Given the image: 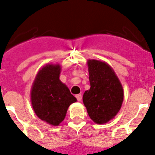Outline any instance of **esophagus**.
<instances>
[{
    "instance_id": "esophagus-1",
    "label": "esophagus",
    "mask_w": 155,
    "mask_h": 155,
    "mask_svg": "<svg viewBox=\"0 0 155 155\" xmlns=\"http://www.w3.org/2000/svg\"><path fill=\"white\" fill-rule=\"evenodd\" d=\"M76 98H77L78 101H80L82 100V95L81 94H78V95H76Z\"/></svg>"
}]
</instances>
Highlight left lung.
<instances>
[{"label":"left lung","mask_w":155,"mask_h":155,"mask_svg":"<svg viewBox=\"0 0 155 155\" xmlns=\"http://www.w3.org/2000/svg\"><path fill=\"white\" fill-rule=\"evenodd\" d=\"M90 88L85 91L83 102L93 122L99 124L112 120L120 111L124 89L111 67L98 60H88Z\"/></svg>","instance_id":"1"}]
</instances>
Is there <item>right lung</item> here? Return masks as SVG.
<instances>
[{"instance_id": "add662e5", "label": "right lung", "mask_w": 155, "mask_h": 155, "mask_svg": "<svg viewBox=\"0 0 155 155\" xmlns=\"http://www.w3.org/2000/svg\"><path fill=\"white\" fill-rule=\"evenodd\" d=\"M60 73V65H46L37 73L31 90L35 114L54 126L63 121L70 105L77 101L67 85L59 80Z\"/></svg>"}]
</instances>
